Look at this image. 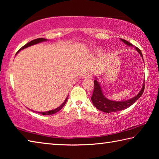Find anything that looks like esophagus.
I'll return each mask as SVG.
<instances>
[{
  "label": "esophagus",
  "mask_w": 159,
  "mask_h": 159,
  "mask_svg": "<svg viewBox=\"0 0 159 159\" xmlns=\"http://www.w3.org/2000/svg\"><path fill=\"white\" fill-rule=\"evenodd\" d=\"M91 77H92V73H91V72H87V73L84 74V76H83L84 78H91Z\"/></svg>",
  "instance_id": "obj_1"
}]
</instances>
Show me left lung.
I'll return each instance as SVG.
<instances>
[{
	"mask_svg": "<svg viewBox=\"0 0 159 159\" xmlns=\"http://www.w3.org/2000/svg\"><path fill=\"white\" fill-rule=\"evenodd\" d=\"M120 40L123 42L124 43L127 44V45L130 47L133 46V44L131 43H130L129 42H128L127 40H124V39L121 38H120ZM135 49L137 50L138 52L140 54L141 57H143V54H142L140 50L139 49L138 47H135ZM93 82L94 90L93 92V95L91 96V101H92L93 105L97 108V109L106 113L118 112V111L125 110L126 109V108L129 107L130 106H131V105L134 103L138 98H140V97L143 95L144 89V82L140 91L135 97L124 101H112V100H109L106 97L104 96L101 89V86L99 84L98 80H97V77H96V79L94 80Z\"/></svg>",
	"mask_w": 159,
	"mask_h": 159,
	"instance_id": "obj_1",
	"label": "left lung"
}]
</instances>
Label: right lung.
I'll list each match as a JSON object with an SVG mask.
<instances>
[{
	"label": "right lung",
	"instance_id": "add662e5",
	"mask_svg": "<svg viewBox=\"0 0 159 159\" xmlns=\"http://www.w3.org/2000/svg\"><path fill=\"white\" fill-rule=\"evenodd\" d=\"M47 39H45V38H37V39H35V40H32V41L29 42V43H28L27 44H25L24 46L22 47L20 49H19L17 52H16V54H17V53H18L19 52H20L21 50L24 49H25V48H27V47H30V46L34 45V44L40 43H42V42H44V41H47ZM68 96H67V98H66L65 101H64V102H63L62 104H61V105H60L59 107H57V108H56V109H54V110H49V111H47V112H35L42 114V115H53V114L57 113V112H58V111L62 109L63 107L64 106V105H65L66 102V101H67V99H68ZM34 112H35V111H34Z\"/></svg>",
	"mask_w": 159,
	"mask_h": 159
}]
</instances>
